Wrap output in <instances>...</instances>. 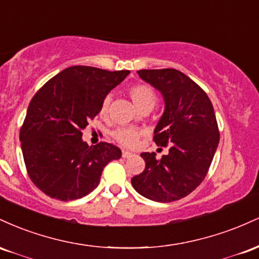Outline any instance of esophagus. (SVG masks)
Segmentation results:
<instances>
[{
	"instance_id": "34e87169",
	"label": "esophagus",
	"mask_w": 259,
	"mask_h": 259,
	"mask_svg": "<svg viewBox=\"0 0 259 259\" xmlns=\"http://www.w3.org/2000/svg\"><path fill=\"white\" fill-rule=\"evenodd\" d=\"M121 156H123V158H129V157L133 156V153L129 152V151H123V152H121Z\"/></svg>"
}]
</instances>
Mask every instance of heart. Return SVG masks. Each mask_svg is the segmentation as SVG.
Returning a JSON list of instances; mask_svg holds the SVG:
<instances>
[{
    "label": "heart",
    "instance_id": "heart-1",
    "mask_svg": "<svg viewBox=\"0 0 259 259\" xmlns=\"http://www.w3.org/2000/svg\"><path fill=\"white\" fill-rule=\"evenodd\" d=\"M129 95L140 109L153 108L157 102L156 91L147 84H135L129 88ZM111 105V96L107 95L101 105V114H106ZM144 132L135 127H119L112 133L113 139L124 147H135Z\"/></svg>",
    "mask_w": 259,
    "mask_h": 259
}]
</instances>
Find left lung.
<instances>
[{"instance_id": "1", "label": "left lung", "mask_w": 259, "mask_h": 259, "mask_svg": "<svg viewBox=\"0 0 259 259\" xmlns=\"http://www.w3.org/2000/svg\"><path fill=\"white\" fill-rule=\"evenodd\" d=\"M139 76L162 92L164 112L154 129L157 146H170L160 159L144 152L146 167L132 179L134 189L156 202L185 197L203 181L219 144L213 105L194 80L173 68L138 70Z\"/></svg>"}]
</instances>
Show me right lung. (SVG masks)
Returning <instances> with one entry per match:
<instances>
[{
  "instance_id": "add662e5",
  "label": "right lung",
  "mask_w": 259,
  "mask_h": 259,
  "mask_svg": "<svg viewBox=\"0 0 259 259\" xmlns=\"http://www.w3.org/2000/svg\"><path fill=\"white\" fill-rule=\"evenodd\" d=\"M129 73L74 65L34 95L19 139L29 178L44 194L61 201L84 197L99 185L103 168L120 158V148L108 142L89 146L81 130Z\"/></svg>"
}]
</instances>
